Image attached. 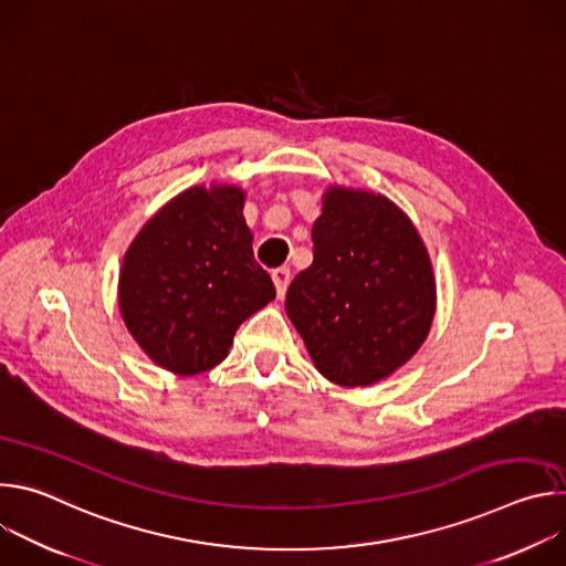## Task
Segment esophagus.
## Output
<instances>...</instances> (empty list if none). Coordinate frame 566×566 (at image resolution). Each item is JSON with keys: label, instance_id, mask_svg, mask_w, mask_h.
Returning a JSON list of instances; mask_svg holds the SVG:
<instances>
[{"label": "esophagus", "instance_id": "1", "mask_svg": "<svg viewBox=\"0 0 566 566\" xmlns=\"http://www.w3.org/2000/svg\"><path fill=\"white\" fill-rule=\"evenodd\" d=\"M271 277H273V284H275V289H277V295L282 297V295L286 293L289 282H291V271H289L286 266H282V269H275V271L271 273Z\"/></svg>", "mask_w": 566, "mask_h": 566}]
</instances>
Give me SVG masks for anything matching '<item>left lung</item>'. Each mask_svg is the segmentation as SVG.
<instances>
[{
    "instance_id": "1",
    "label": "left lung",
    "mask_w": 566,
    "mask_h": 566,
    "mask_svg": "<svg viewBox=\"0 0 566 566\" xmlns=\"http://www.w3.org/2000/svg\"><path fill=\"white\" fill-rule=\"evenodd\" d=\"M313 264L286 291V313L317 371L371 385L410 360L434 315L423 241L389 199L334 188L313 223Z\"/></svg>"
}]
</instances>
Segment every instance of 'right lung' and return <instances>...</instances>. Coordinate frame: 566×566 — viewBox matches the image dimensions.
I'll return each instance as SVG.
<instances>
[{"label":"right lung","mask_w":566,"mask_h":566,"mask_svg":"<svg viewBox=\"0 0 566 566\" xmlns=\"http://www.w3.org/2000/svg\"><path fill=\"white\" fill-rule=\"evenodd\" d=\"M241 208L239 188H190L145 223L125 255V325L156 365L175 374L221 363L241 322L275 297Z\"/></svg>","instance_id":"1"}]
</instances>
